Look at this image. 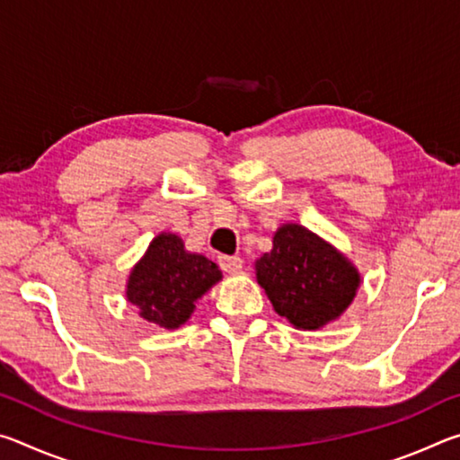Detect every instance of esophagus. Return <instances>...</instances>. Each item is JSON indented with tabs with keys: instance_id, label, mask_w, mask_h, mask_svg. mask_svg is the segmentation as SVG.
I'll use <instances>...</instances> for the list:
<instances>
[{
	"instance_id": "obj_1",
	"label": "esophagus",
	"mask_w": 460,
	"mask_h": 460,
	"mask_svg": "<svg viewBox=\"0 0 460 460\" xmlns=\"http://www.w3.org/2000/svg\"><path fill=\"white\" fill-rule=\"evenodd\" d=\"M219 266L227 274H237L243 268V260L237 258V255H219Z\"/></svg>"
}]
</instances>
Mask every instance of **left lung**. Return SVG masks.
<instances>
[{
    "label": "left lung",
    "mask_w": 460,
    "mask_h": 460,
    "mask_svg": "<svg viewBox=\"0 0 460 460\" xmlns=\"http://www.w3.org/2000/svg\"><path fill=\"white\" fill-rule=\"evenodd\" d=\"M258 284L279 316L316 331L351 305L361 276L339 249L298 223L274 233V247L255 261Z\"/></svg>",
    "instance_id": "left-lung-1"
}]
</instances>
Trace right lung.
<instances>
[{
  "instance_id": "obj_1",
  "label": "right lung",
  "mask_w": 460,
  "mask_h": 460,
  "mask_svg": "<svg viewBox=\"0 0 460 460\" xmlns=\"http://www.w3.org/2000/svg\"><path fill=\"white\" fill-rule=\"evenodd\" d=\"M221 278L217 263L186 252L174 233H160L131 270L126 296L144 321L170 331L189 321L197 300Z\"/></svg>"
}]
</instances>
